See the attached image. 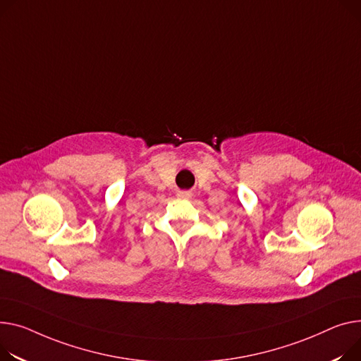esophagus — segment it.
I'll use <instances>...</instances> for the list:
<instances>
[{
  "instance_id": "34e87169",
  "label": "esophagus",
  "mask_w": 361,
  "mask_h": 361,
  "mask_svg": "<svg viewBox=\"0 0 361 361\" xmlns=\"http://www.w3.org/2000/svg\"><path fill=\"white\" fill-rule=\"evenodd\" d=\"M178 197H180V199H190V197H191V193H190V191H180Z\"/></svg>"
}]
</instances>
